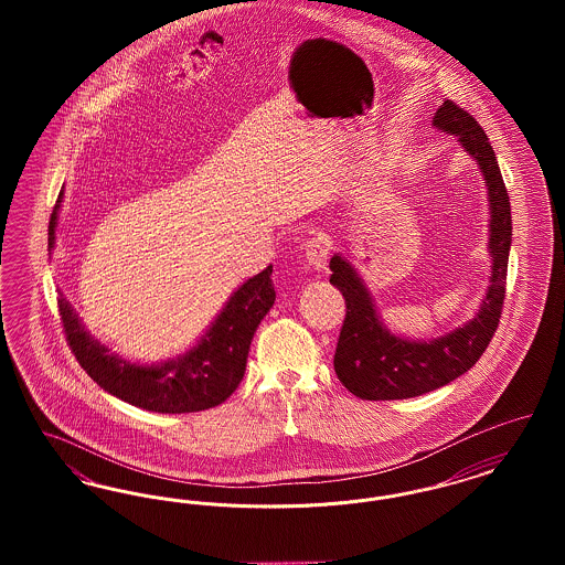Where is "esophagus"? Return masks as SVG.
Instances as JSON below:
<instances>
[{
    "label": "esophagus",
    "mask_w": 565,
    "mask_h": 565,
    "mask_svg": "<svg viewBox=\"0 0 565 565\" xmlns=\"http://www.w3.org/2000/svg\"><path fill=\"white\" fill-rule=\"evenodd\" d=\"M307 263L316 270L328 269V258H330V243L323 239L322 235H316L307 242L305 247Z\"/></svg>",
    "instance_id": "1"
}]
</instances>
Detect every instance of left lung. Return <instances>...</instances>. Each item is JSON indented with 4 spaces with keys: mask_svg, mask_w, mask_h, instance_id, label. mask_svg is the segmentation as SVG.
Masks as SVG:
<instances>
[{
    "mask_svg": "<svg viewBox=\"0 0 565 565\" xmlns=\"http://www.w3.org/2000/svg\"><path fill=\"white\" fill-rule=\"evenodd\" d=\"M431 125L443 134L456 135L459 146L483 173L489 196V288L470 322L431 341H411L385 328L358 270L334 254L330 258V284L341 290L348 307L334 351V371L351 394L362 401H404L451 383L479 362L502 318L512 222L511 201L495 152L481 125L451 99L436 109Z\"/></svg>",
    "mask_w": 565,
    "mask_h": 565,
    "instance_id": "1",
    "label": "left lung"
}]
</instances>
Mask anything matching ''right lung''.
Returning a JSON list of instances; mask_svg holds the SVG:
<instances>
[{"label":"right lung","instance_id":"add662e5","mask_svg":"<svg viewBox=\"0 0 565 565\" xmlns=\"http://www.w3.org/2000/svg\"><path fill=\"white\" fill-rule=\"evenodd\" d=\"M63 192L49 224V249L54 247L56 215ZM273 267L237 288L210 330L186 353L161 364H135L90 337L74 307L58 295V313L67 343L86 375L108 394L154 413H196L224 403L242 383L254 332L275 302Z\"/></svg>","mask_w":565,"mask_h":565}]
</instances>
